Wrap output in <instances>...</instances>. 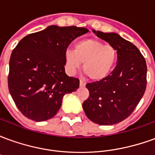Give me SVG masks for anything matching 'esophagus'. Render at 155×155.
<instances>
[{
	"label": "esophagus",
	"instance_id": "34e87169",
	"mask_svg": "<svg viewBox=\"0 0 155 155\" xmlns=\"http://www.w3.org/2000/svg\"><path fill=\"white\" fill-rule=\"evenodd\" d=\"M80 85L81 87H84V86H85V82H84L83 81H80Z\"/></svg>",
	"mask_w": 155,
	"mask_h": 155
}]
</instances>
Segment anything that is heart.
I'll return each mask as SVG.
<instances>
[{
	"label": "heart",
	"mask_w": 155,
	"mask_h": 155,
	"mask_svg": "<svg viewBox=\"0 0 155 155\" xmlns=\"http://www.w3.org/2000/svg\"><path fill=\"white\" fill-rule=\"evenodd\" d=\"M117 52L112 45H104L94 39H84L74 45V51L68 49L64 52L65 67L70 74H74L83 64V71L92 81L104 80L115 64Z\"/></svg>",
	"instance_id": "b5f03b06"
}]
</instances>
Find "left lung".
I'll list each match as a JSON object with an SVG mask.
<instances>
[{
	"label": "left lung",
	"instance_id": "1",
	"mask_svg": "<svg viewBox=\"0 0 155 155\" xmlns=\"http://www.w3.org/2000/svg\"><path fill=\"white\" fill-rule=\"evenodd\" d=\"M93 31L116 50L117 64L104 80L86 84L90 95L82 106L94 123L112 125L130 116L143 97L147 84L146 61L134 45L118 34Z\"/></svg>",
	"mask_w": 155,
	"mask_h": 155
}]
</instances>
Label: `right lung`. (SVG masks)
<instances>
[{
    "instance_id": "right-lung-1",
    "label": "right lung",
    "mask_w": 155,
    "mask_h": 155,
    "mask_svg": "<svg viewBox=\"0 0 155 155\" xmlns=\"http://www.w3.org/2000/svg\"><path fill=\"white\" fill-rule=\"evenodd\" d=\"M87 32L84 27L50 25L20 41L10 58L8 88L23 115L38 122L50 120L64 94L79 88V79L65 74L64 52Z\"/></svg>"
}]
</instances>
